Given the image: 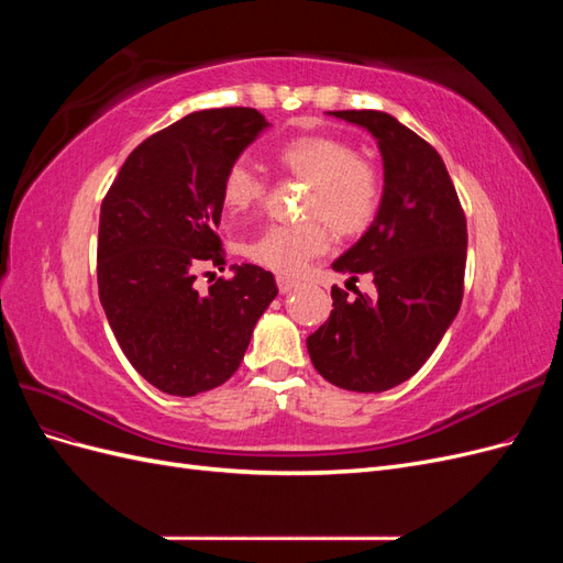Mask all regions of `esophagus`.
Masks as SVG:
<instances>
[{"mask_svg":"<svg viewBox=\"0 0 563 563\" xmlns=\"http://www.w3.org/2000/svg\"><path fill=\"white\" fill-rule=\"evenodd\" d=\"M277 286H279V291H282V294H288V291H294V288L298 286V282H296V279H291V277L277 275Z\"/></svg>","mask_w":563,"mask_h":563,"instance_id":"1","label":"esophagus"}]
</instances>
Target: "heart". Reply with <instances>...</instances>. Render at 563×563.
Here are the masks:
<instances>
[{
  "label": "heart",
  "mask_w": 563,
  "mask_h": 563,
  "mask_svg": "<svg viewBox=\"0 0 563 563\" xmlns=\"http://www.w3.org/2000/svg\"><path fill=\"white\" fill-rule=\"evenodd\" d=\"M275 159L282 172L308 183L300 223L269 225L246 244V255L279 275H300L308 263L329 249L331 231L360 236L378 218L383 176L371 159L354 155L350 143L335 135H300L284 143ZM225 209L246 213L265 197V185L242 162L232 164L220 187Z\"/></svg>",
  "instance_id": "heart-1"
}]
</instances>
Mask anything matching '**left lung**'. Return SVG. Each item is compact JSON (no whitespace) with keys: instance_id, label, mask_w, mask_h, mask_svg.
<instances>
[{"instance_id":"obj_1","label":"left lung","mask_w":563,"mask_h":563,"mask_svg":"<svg viewBox=\"0 0 563 563\" xmlns=\"http://www.w3.org/2000/svg\"><path fill=\"white\" fill-rule=\"evenodd\" d=\"M378 141L385 187L378 218L335 272L373 277V291L347 298L308 338L314 368L335 387L385 391L418 373L455 319L465 291L467 220L439 152L378 110L331 112Z\"/></svg>"}]
</instances>
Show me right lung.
I'll return each instance as SVG.
<instances>
[{
    "label": "right lung",
    "instance_id": "obj_1",
    "mask_svg": "<svg viewBox=\"0 0 563 563\" xmlns=\"http://www.w3.org/2000/svg\"><path fill=\"white\" fill-rule=\"evenodd\" d=\"M265 126L253 108L187 114L131 152L100 203V302L131 366L166 395L223 385L277 296L258 265H236L203 294L195 286L201 265L225 267L220 187Z\"/></svg>",
    "mask_w": 563,
    "mask_h": 563
}]
</instances>
